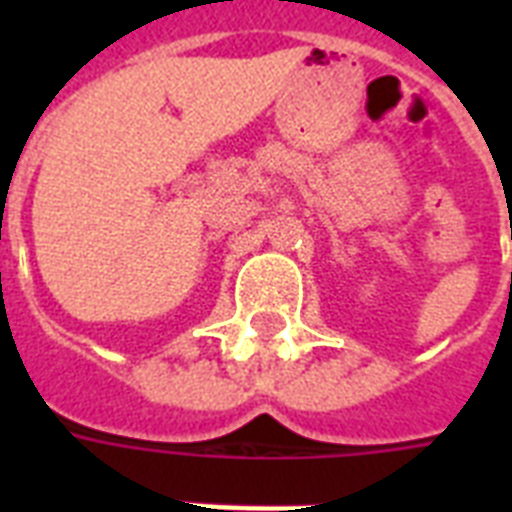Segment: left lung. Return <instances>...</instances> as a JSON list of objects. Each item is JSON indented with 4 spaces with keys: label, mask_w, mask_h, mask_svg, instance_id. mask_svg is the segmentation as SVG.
Listing matches in <instances>:
<instances>
[{
    "label": "left lung",
    "mask_w": 512,
    "mask_h": 512,
    "mask_svg": "<svg viewBox=\"0 0 512 512\" xmlns=\"http://www.w3.org/2000/svg\"><path fill=\"white\" fill-rule=\"evenodd\" d=\"M510 236H512V233H510Z\"/></svg>",
    "instance_id": "obj_1"
}]
</instances>
